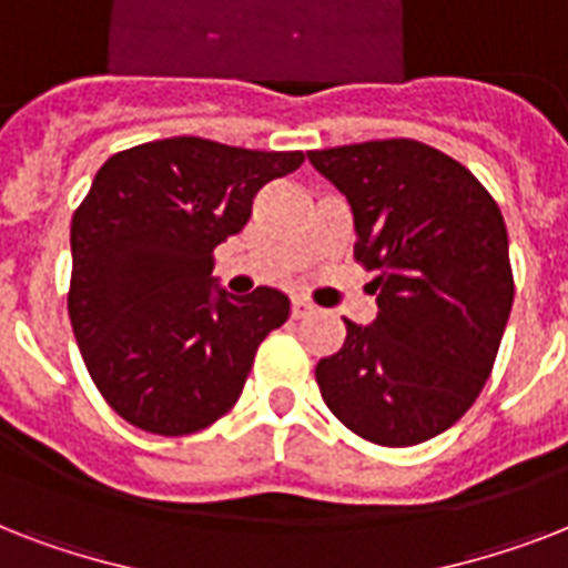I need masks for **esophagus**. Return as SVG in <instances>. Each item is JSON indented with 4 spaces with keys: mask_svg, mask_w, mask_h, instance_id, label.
Listing matches in <instances>:
<instances>
[{
    "mask_svg": "<svg viewBox=\"0 0 568 568\" xmlns=\"http://www.w3.org/2000/svg\"><path fill=\"white\" fill-rule=\"evenodd\" d=\"M315 312V306H312L310 301H303V297H294L292 301V318H306V315H312Z\"/></svg>",
    "mask_w": 568,
    "mask_h": 568,
    "instance_id": "1",
    "label": "esophagus"
}]
</instances>
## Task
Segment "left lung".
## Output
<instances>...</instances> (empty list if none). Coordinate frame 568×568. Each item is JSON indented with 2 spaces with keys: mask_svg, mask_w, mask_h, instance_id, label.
<instances>
[{
  "mask_svg": "<svg viewBox=\"0 0 568 568\" xmlns=\"http://www.w3.org/2000/svg\"><path fill=\"white\" fill-rule=\"evenodd\" d=\"M310 162L351 203L379 310L368 327L345 318V345L315 368L321 397L374 445L433 439L477 400L510 318L501 209L468 168L409 138L312 150Z\"/></svg>",
  "mask_w": 568,
  "mask_h": 568,
  "instance_id": "obj_1",
  "label": "left lung"
}]
</instances>
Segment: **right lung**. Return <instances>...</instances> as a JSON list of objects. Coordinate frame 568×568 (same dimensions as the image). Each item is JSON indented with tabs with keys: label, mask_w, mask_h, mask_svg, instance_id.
Listing matches in <instances>:
<instances>
[{
	"label": "right lung",
	"mask_w": 568,
	"mask_h": 568,
	"mask_svg": "<svg viewBox=\"0 0 568 568\" xmlns=\"http://www.w3.org/2000/svg\"><path fill=\"white\" fill-rule=\"evenodd\" d=\"M303 153H262L182 135L102 164L70 226L67 310L88 374L120 418L189 436L241 397L253 356L292 303L214 283V247L244 230L253 196Z\"/></svg>",
	"instance_id": "add662e5"
}]
</instances>
